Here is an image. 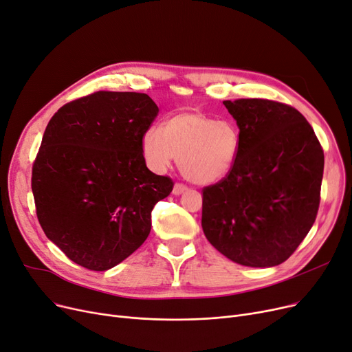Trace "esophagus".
Returning a JSON list of instances; mask_svg holds the SVG:
<instances>
[{
  "label": "esophagus",
  "instance_id": "34e87169",
  "mask_svg": "<svg viewBox=\"0 0 352 352\" xmlns=\"http://www.w3.org/2000/svg\"><path fill=\"white\" fill-rule=\"evenodd\" d=\"M187 190V186H184V184H181V182H177V184L174 186V190H173V192L175 194V195H179V194H182Z\"/></svg>",
  "mask_w": 352,
  "mask_h": 352
}]
</instances>
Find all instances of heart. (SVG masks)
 I'll return each mask as SVG.
<instances>
[{"instance_id": "obj_1", "label": "heart", "mask_w": 352, "mask_h": 352, "mask_svg": "<svg viewBox=\"0 0 352 352\" xmlns=\"http://www.w3.org/2000/svg\"><path fill=\"white\" fill-rule=\"evenodd\" d=\"M142 154L155 171L178 158L181 174L198 186H210L233 171L241 149V135L232 120L201 111L168 116L162 129L152 126L142 135Z\"/></svg>"}]
</instances>
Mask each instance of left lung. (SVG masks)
<instances>
[{
    "label": "left lung",
    "mask_w": 352,
    "mask_h": 352,
    "mask_svg": "<svg viewBox=\"0 0 352 352\" xmlns=\"http://www.w3.org/2000/svg\"><path fill=\"white\" fill-rule=\"evenodd\" d=\"M223 103L237 122L241 149L233 171L203 188V232L239 265L278 266L292 256L315 223L324 175L322 146L309 122L286 103Z\"/></svg>",
    "instance_id": "left-lung-1"
}]
</instances>
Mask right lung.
I'll return each instance as SVG.
<instances>
[{"label": "right lung", "mask_w": 352, "mask_h": 352, "mask_svg": "<svg viewBox=\"0 0 352 352\" xmlns=\"http://www.w3.org/2000/svg\"><path fill=\"white\" fill-rule=\"evenodd\" d=\"M160 109L136 91H95L60 108L33 164L38 223L70 261L108 270L146 240L170 177L148 170L142 135Z\"/></svg>", "instance_id": "obj_1"}]
</instances>
